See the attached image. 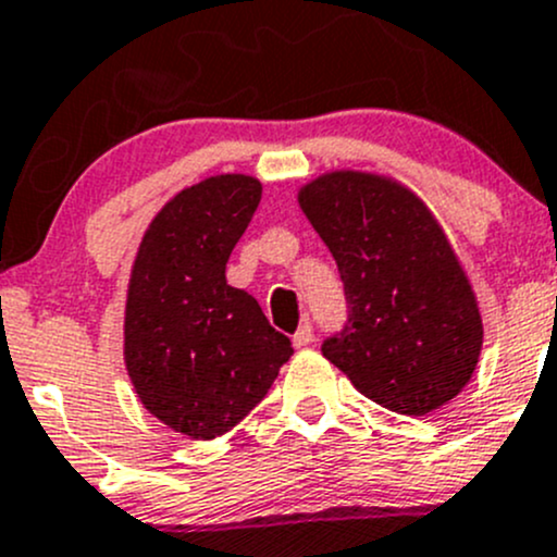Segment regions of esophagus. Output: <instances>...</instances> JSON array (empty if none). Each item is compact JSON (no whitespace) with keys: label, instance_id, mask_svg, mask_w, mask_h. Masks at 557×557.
<instances>
[{"label":"esophagus","instance_id":"1","mask_svg":"<svg viewBox=\"0 0 557 557\" xmlns=\"http://www.w3.org/2000/svg\"><path fill=\"white\" fill-rule=\"evenodd\" d=\"M292 343H295V348H306L313 343V326L311 324H300V330L292 335Z\"/></svg>","mask_w":557,"mask_h":557}]
</instances>
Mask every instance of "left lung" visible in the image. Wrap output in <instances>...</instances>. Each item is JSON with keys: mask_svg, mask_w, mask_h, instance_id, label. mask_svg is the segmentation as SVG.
Segmentation results:
<instances>
[{"mask_svg": "<svg viewBox=\"0 0 557 557\" xmlns=\"http://www.w3.org/2000/svg\"><path fill=\"white\" fill-rule=\"evenodd\" d=\"M332 251L348 321L321 354L367 399L426 416L469 383L483 319L448 236L416 193L388 176L330 171L297 193Z\"/></svg>", "mask_w": 557, "mask_h": 557, "instance_id": "1", "label": "left lung"}]
</instances>
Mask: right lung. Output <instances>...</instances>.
<instances>
[{
	"mask_svg": "<svg viewBox=\"0 0 557 557\" xmlns=\"http://www.w3.org/2000/svg\"><path fill=\"white\" fill-rule=\"evenodd\" d=\"M260 198L255 176H209L154 214L136 251L125 370L141 405L190 440L231 432L292 357L260 302L225 278Z\"/></svg>",
	"mask_w": 557,
	"mask_h": 557,
	"instance_id": "1",
	"label": "right lung"
}]
</instances>
